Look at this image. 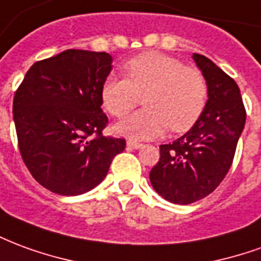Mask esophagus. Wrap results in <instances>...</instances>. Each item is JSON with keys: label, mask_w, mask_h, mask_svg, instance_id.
<instances>
[{"label": "esophagus", "mask_w": 261, "mask_h": 261, "mask_svg": "<svg viewBox=\"0 0 261 261\" xmlns=\"http://www.w3.org/2000/svg\"><path fill=\"white\" fill-rule=\"evenodd\" d=\"M127 147L128 148H133V149H138V148L142 147L141 142H137V141H127Z\"/></svg>", "instance_id": "esophagus-1"}]
</instances>
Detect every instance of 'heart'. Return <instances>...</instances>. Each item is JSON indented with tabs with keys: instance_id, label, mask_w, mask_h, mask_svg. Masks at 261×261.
<instances>
[{
	"instance_id": "obj_1",
	"label": "heart",
	"mask_w": 261,
	"mask_h": 261,
	"mask_svg": "<svg viewBox=\"0 0 261 261\" xmlns=\"http://www.w3.org/2000/svg\"><path fill=\"white\" fill-rule=\"evenodd\" d=\"M125 78L109 75L103 81V108L114 117H124L144 97L145 109L116 124V131L134 140H148L169 127L173 133L189 130L205 109L207 81L201 71L162 53L137 56L124 65Z\"/></svg>"
}]
</instances>
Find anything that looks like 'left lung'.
Listing matches in <instances>:
<instances>
[{"mask_svg":"<svg viewBox=\"0 0 261 261\" xmlns=\"http://www.w3.org/2000/svg\"><path fill=\"white\" fill-rule=\"evenodd\" d=\"M193 60L207 81L205 109L186 134L159 147L161 158L149 172L155 192L181 205L207 197L224 180L246 121L235 81L201 54Z\"/></svg>","mask_w":261,"mask_h":261,"instance_id":"obj_1","label":"left lung"}]
</instances>
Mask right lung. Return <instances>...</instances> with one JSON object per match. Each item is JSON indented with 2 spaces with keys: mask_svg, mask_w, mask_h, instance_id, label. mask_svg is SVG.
I'll return each mask as SVG.
<instances>
[{
  "mask_svg": "<svg viewBox=\"0 0 261 261\" xmlns=\"http://www.w3.org/2000/svg\"><path fill=\"white\" fill-rule=\"evenodd\" d=\"M112 61L105 51L69 48L35 63L15 92L12 112L22 159L32 176L56 194L92 190L124 151L125 140L102 134L109 120L100 91Z\"/></svg>",
  "mask_w": 261,
  "mask_h": 261,
  "instance_id": "1",
  "label": "right lung"
}]
</instances>
